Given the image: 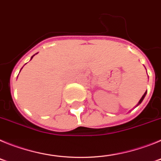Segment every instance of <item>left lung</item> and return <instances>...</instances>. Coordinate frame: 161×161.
Segmentation results:
<instances>
[{
	"instance_id": "left-lung-1",
	"label": "left lung",
	"mask_w": 161,
	"mask_h": 161,
	"mask_svg": "<svg viewBox=\"0 0 161 161\" xmlns=\"http://www.w3.org/2000/svg\"><path fill=\"white\" fill-rule=\"evenodd\" d=\"M146 93H147V92H145V93H144V94H143V97H141V99H140V100H139V103H138V105H137V106H139V104H140V103H141L142 102H143V98H144V97H145V96H146Z\"/></svg>"
}]
</instances>
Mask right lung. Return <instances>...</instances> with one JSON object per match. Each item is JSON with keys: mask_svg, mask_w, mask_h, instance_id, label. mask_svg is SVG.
I'll return each instance as SVG.
<instances>
[{"mask_svg": "<svg viewBox=\"0 0 161 161\" xmlns=\"http://www.w3.org/2000/svg\"><path fill=\"white\" fill-rule=\"evenodd\" d=\"M34 55H33V56H32V57H31V59H32V58H33V57H34Z\"/></svg>", "mask_w": 161, "mask_h": 161, "instance_id": "add662e5", "label": "right lung"}]
</instances>
